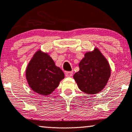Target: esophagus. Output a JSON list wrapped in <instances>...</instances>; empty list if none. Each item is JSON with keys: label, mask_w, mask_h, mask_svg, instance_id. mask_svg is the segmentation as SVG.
Segmentation results:
<instances>
[{"label": "esophagus", "mask_w": 132, "mask_h": 132, "mask_svg": "<svg viewBox=\"0 0 132 132\" xmlns=\"http://www.w3.org/2000/svg\"><path fill=\"white\" fill-rule=\"evenodd\" d=\"M66 77H71L73 76V72L72 71H67L65 72Z\"/></svg>", "instance_id": "1"}]
</instances>
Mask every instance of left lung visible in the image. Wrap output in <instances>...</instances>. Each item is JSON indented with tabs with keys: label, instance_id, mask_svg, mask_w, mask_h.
<instances>
[{
	"label": "left lung",
	"instance_id": "8db88e82",
	"mask_svg": "<svg viewBox=\"0 0 132 132\" xmlns=\"http://www.w3.org/2000/svg\"><path fill=\"white\" fill-rule=\"evenodd\" d=\"M80 70L74 75L79 88L84 93L94 94L102 91L111 76L108 62L98 49L85 54L79 64Z\"/></svg>",
	"mask_w": 132,
	"mask_h": 132
}]
</instances>
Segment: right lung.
I'll use <instances>...</instances> for the list:
<instances>
[{
  "label": "right lung",
  "mask_w": 132,
  "mask_h": 132,
  "mask_svg": "<svg viewBox=\"0 0 132 132\" xmlns=\"http://www.w3.org/2000/svg\"><path fill=\"white\" fill-rule=\"evenodd\" d=\"M26 79L31 89L41 95L50 94L64 78L61 68L47 53L36 52L29 63L26 71Z\"/></svg>",
  "instance_id": "right-lung-1"
}]
</instances>
